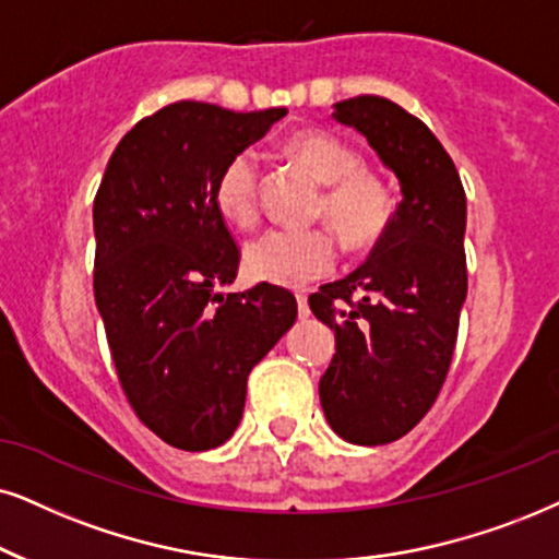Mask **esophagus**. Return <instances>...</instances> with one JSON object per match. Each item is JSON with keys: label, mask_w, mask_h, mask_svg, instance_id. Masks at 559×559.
Masks as SVG:
<instances>
[{"label": "esophagus", "mask_w": 559, "mask_h": 559, "mask_svg": "<svg viewBox=\"0 0 559 559\" xmlns=\"http://www.w3.org/2000/svg\"><path fill=\"white\" fill-rule=\"evenodd\" d=\"M296 304H299V317L307 320L309 317V304H307V294H296Z\"/></svg>", "instance_id": "34e87169"}]
</instances>
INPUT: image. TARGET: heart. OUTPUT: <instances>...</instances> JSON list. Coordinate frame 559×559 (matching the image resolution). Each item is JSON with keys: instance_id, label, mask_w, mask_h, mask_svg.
Segmentation results:
<instances>
[{"instance_id": "1", "label": "heart", "mask_w": 559, "mask_h": 559, "mask_svg": "<svg viewBox=\"0 0 559 559\" xmlns=\"http://www.w3.org/2000/svg\"><path fill=\"white\" fill-rule=\"evenodd\" d=\"M284 154L322 182L314 216L324 218L350 250H369L390 229L397 198L384 178L364 167L348 141L320 129H304L284 141ZM218 214L237 229L260 218V173L250 152L224 162L214 182ZM337 247L328 229H271L245 250L250 278L273 286H304L335 267Z\"/></svg>"}]
</instances>
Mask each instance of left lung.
I'll list each match as a JSON object with an SVG mask.
<instances>
[{"label":"left lung","mask_w":559,"mask_h":559,"mask_svg":"<svg viewBox=\"0 0 559 559\" xmlns=\"http://www.w3.org/2000/svg\"><path fill=\"white\" fill-rule=\"evenodd\" d=\"M332 118L364 133L402 190L369 260L309 296L335 332L324 418L345 441L379 447L418 426L447 381L467 299V195L441 141L397 103L358 95Z\"/></svg>","instance_id":"8db88e82"}]
</instances>
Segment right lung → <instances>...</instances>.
Wrapping results in <instances>:
<instances>
[{
  "mask_svg": "<svg viewBox=\"0 0 559 559\" xmlns=\"http://www.w3.org/2000/svg\"><path fill=\"white\" fill-rule=\"evenodd\" d=\"M286 112L173 103L126 133L97 188V312L133 413L175 449L209 451L235 433L247 377L296 320L286 288L216 292L239 267L216 175Z\"/></svg>",
  "mask_w": 559,
  "mask_h": 559,
  "instance_id": "obj_1",
  "label": "right lung"
}]
</instances>
